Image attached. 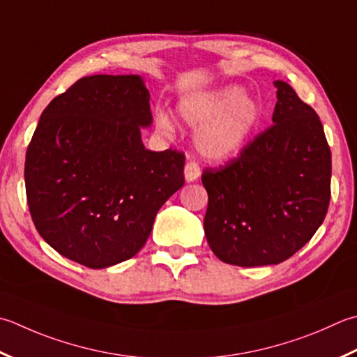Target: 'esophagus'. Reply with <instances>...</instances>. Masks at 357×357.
I'll use <instances>...</instances> for the list:
<instances>
[{"label":"esophagus","instance_id":"obj_1","mask_svg":"<svg viewBox=\"0 0 357 357\" xmlns=\"http://www.w3.org/2000/svg\"><path fill=\"white\" fill-rule=\"evenodd\" d=\"M184 176L187 183H193L201 176V169L197 162H187L184 167Z\"/></svg>","mask_w":357,"mask_h":357}]
</instances>
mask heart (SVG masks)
<instances>
[{
    "label": "heart",
    "instance_id": "obj_1",
    "mask_svg": "<svg viewBox=\"0 0 357 357\" xmlns=\"http://www.w3.org/2000/svg\"><path fill=\"white\" fill-rule=\"evenodd\" d=\"M179 114L197 128L195 144L199 153L212 160L238 156L261 122V107L255 97L240 85H227L179 103ZM156 128L165 136L173 135V119L165 111L156 113Z\"/></svg>",
    "mask_w": 357,
    "mask_h": 357
}]
</instances>
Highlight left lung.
I'll list each match as a JSON object with an SVG mask.
<instances>
[{"mask_svg": "<svg viewBox=\"0 0 357 357\" xmlns=\"http://www.w3.org/2000/svg\"><path fill=\"white\" fill-rule=\"evenodd\" d=\"M274 86V125L227 165L202 173L207 243L235 266L288 260L312 238L330 206L331 151L322 122L288 83Z\"/></svg>", "mask_w": 357, "mask_h": 357, "instance_id": "8db88e82", "label": "left lung"}]
</instances>
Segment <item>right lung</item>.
<instances>
[{"label":"right lung","instance_id":"add662e5","mask_svg":"<svg viewBox=\"0 0 357 357\" xmlns=\"http://www.w3.org/2000/svg\"><path fill=\"white\" fill-rule=\"evenodd\" d=\"M141 75H89L55 97L27 146L32 221L49 246L91 269L135 257L156 213L184 185L183 153L151 151Z\"/></svg>","mask_w":357,"mask_h":357}]
</instances>
